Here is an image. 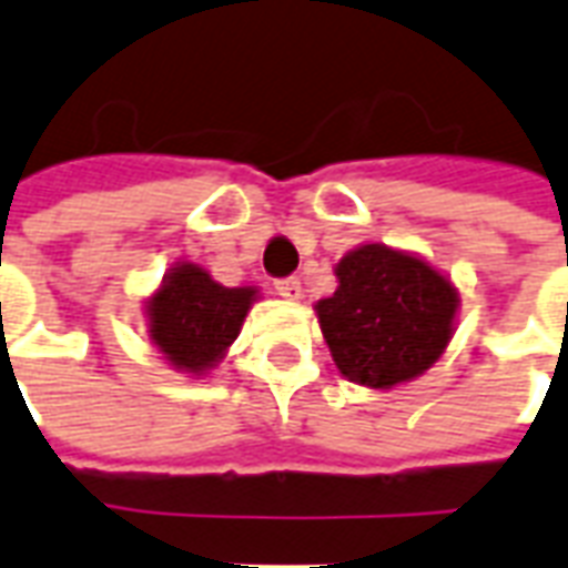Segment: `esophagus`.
Returning a JSON list of instances; mask_svg holds the SVG:
<instances>
[{
    "instance_id": "esophagus-1",
    "label": "esophagus",
    "mask_w": 568,
    "mask_h": 568,
    "mask_svg": "<svg viewBox=\"0 0 568 568\" xmlns=\"http://www.w3.org/2000/svg\"><path fill=\"white\" fill-rule=\"evenodd\" d=\"M273 288H276V295L285 297V301H297V297H301V280H297V276L276 280V283H273Z\"/></svg>"
}]
</instances>
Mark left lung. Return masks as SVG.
<instances>
[{
  "label": "left lung",
  "instance_id": "left-lung-1",
  "mask_svg": "<svg viewBox=\"0 0 568 568\" xmlns=\"http://www.w3.org/2000/svg\"><path fill=\"white\" fill-rule=\"evenodd\" d=\"M334 273L341 285L316 313L344 377L389 389L438 362L459 304L447 276L383 243L358 246Z\"/></svg>",
  "mask_w": 568,
  "mask_h": 568
}]
</instances>
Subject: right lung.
<instances>
[{
  "mask_svg": "<svg viewBox=\"0 0 568 568\" xmlns=\"http://www.w3.org/2000/svg\"><path fill=\"white\" fill-rule=\"evenodd\" d=\"M255 288H224L197 264H179L149 301V332L175 368H212L234 344Z\"/></svg>",
  "mask_w": 568,
  "mask_h": 568,
  "instance_id": "obj_1",
  "label": "right lung"
}]
</instances>
